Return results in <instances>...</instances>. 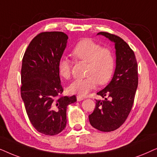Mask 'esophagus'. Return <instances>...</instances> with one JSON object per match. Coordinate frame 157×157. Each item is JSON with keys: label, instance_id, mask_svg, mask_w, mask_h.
I'll use <instances>...</instances> for the list:
<instances>
[{"label": "esophagus", "instance_id": "34e87169", "mask_svg": "<svg viewBox=\"0 0 157 157\" xmlns=\"http://www.w3.org/2000/svg\"><path fill=\"white\" fill-rule=\"evenodd\" d=\"M84 99V98L82 97V96H80V95H77V101H81V100H82Z\"/></svg>", "mask_w": 157, "mask_h": 157}]
</instances>
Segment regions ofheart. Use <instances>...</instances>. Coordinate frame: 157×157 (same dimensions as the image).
<instances>
[{"instance_id":"1","label":"heart","mask_w":157,"mask_h":157,"mask_svg":"<svg viewBox=\"0 0 157 157\" xmlns=\"http://www.w3.org/2000/svg\"><path fill=\"white\" fill-rule=\"evenodd\" d=\"M76 59L88 63L85 78L75 80L69 86L71 93L85 96L98 84L105 85L109 82L115 68V56L109 48H103L99 43L90 38L79 41L72 51ZM60 76L68 79L71 75L70 62L62 57L58 63Z\"/></svg>"}]
</instances>
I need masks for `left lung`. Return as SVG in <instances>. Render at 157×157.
I'll return each instance as SVG.
<instances>
[{"instance_id": "obj_1", "label": "left lung", "mask_w": 157, "mask_h": 157, "mask_svg": "<svg viewBox=\"0 0 157 157\" xmlns=\"http://www.w3.org/2000/svg\"><path fill=\"white\" fill-rule=\"evenodd\" d=\"M98 34L114 42L116 67L109 84L97 93L105 100H95L89 121L95 128L110 132L122 126L130 113L138 87V65L134 52L124 39L108 32Z\"/></svg>"}]
</instances>
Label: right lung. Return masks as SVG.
Here are the masks:
<instances>
[{
	"instance_id": "right-lung-1",
	"label": "right lung",
	"mask_w": 157,
	"mask_h": 157,
	"mask_svg": "<svg viewBox=\"0 0 157 157\" xmlns=\"http://www.w3.org/2000/svg\"><path fill=\"white\" fill-rule=\"evenodd\" d=\"M68 36L61 31H46L29 44L22 59L21 95L29 121L39 133L54 136L66 127L67 107L75 95L62 96L58 63Z\"/></svg>"
}]
</instances>
